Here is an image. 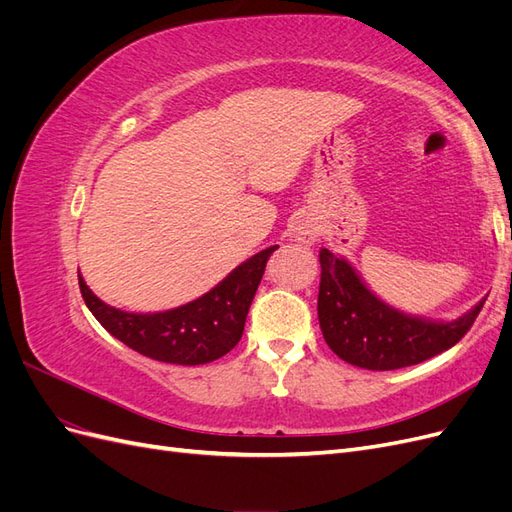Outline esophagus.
<instances>
[{"label":"esophagus","mask_w":512,"mask_h":512,"mask_svg":"<svg viewBox=\"0 0 512 512\" xmlns=\"http://www.w3.org/2000/svg\"><path fill=\"white\" fill-rule=\"evenodd\" d=\"M297 239L301 243H312L316 239V226L309 220H301L297 226Z\"/></svg>","instance_id":"34e87169"}]
</instances>
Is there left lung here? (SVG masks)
<instances>
[{"label":"left lung","instance_id":"left-lung-1","mask_svg":"<svg viewBox=\"0 0 512 512\" xmlns=\"http://www.w3.org/2000/svg\"><path fill=\"white\" fill-rule=\"evenodd\" d=\"M320 267L318 320L324 342L342 361L371 371L416 365L453 348L470 331L487 299L457 320H429L384 303L344 256L324 247Z\"/></svg>","mask_w":512,"mask_h":512}]
</instances>
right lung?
Instances as JSON below:
<instances>
[{
  "label": "right lung",
  "mask_w": 512,
  "mask_h": 512,
  "mask_svg": "<svg viewBox=\"0 0 512 512\" xmlns=\"http://www.w3.org/2000/svg\"><path fill=\"white\" fill-rule=\"evenodd\" d=\"M277 245L267 247L232 269L203 297L156 314H134L106 305L79 275L89 312L119 342L153 361L175 365H205L239 344L245 318Z\"/></svg>",
  "instance_id": "add662e5"
}]
</instances>
